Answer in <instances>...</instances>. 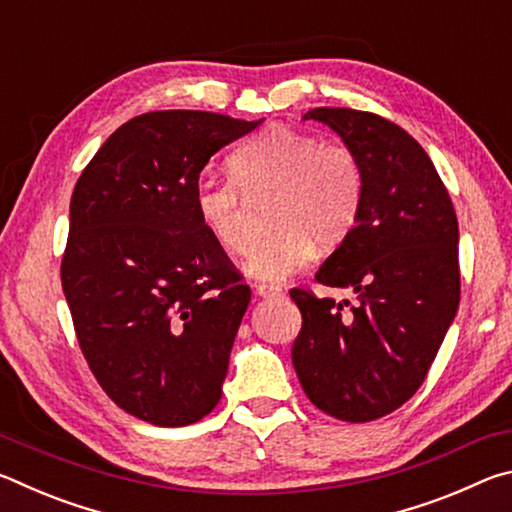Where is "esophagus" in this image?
Returning a JSON list of instances; mask_svg holds the SVG:
<instances>
[{"mask_svg": "<svg viewBox=\"0 0 512 512\" xmlns=\"http://www.w3.org/2000/svg\"><path fill=\"white\" fill-rule=\"evenodd\" d=\"M255 293L259 298H277V296H282V289L275 287V284H257Z\"/></svg>", "mask_w": 512, "mask_h": 512, "instance_id": "1", "label": "esophagus"}]
</instances>
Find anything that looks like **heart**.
<instances>
[{"mask_svg": "<svg viewBox=\"0 0 512 512\" xmlns=\"http://www.w3.org/2000/svg\"><path fill=\"white\" fill-rule=\"evenodd\" d=\"M230 180H201L198 221L221 246H244V196L275 194L271 237L250 244L244 271L266 282L287 280L320 248L343 244L359 221L366 173L348 144L323 142L291 126H268L235 149Z\"/></svg>", "mask_w": 512, "mask_h": 512, "instance_id": "obj_1", "label": "heart"}]
</instances>
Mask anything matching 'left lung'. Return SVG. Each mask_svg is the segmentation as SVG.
I'll return each mask as SVG.
<instances>
[{"label": "left lung", "instance_id": "1", "mask_svg": "<svg viewBox=\"0 0 512 512\" xmlns=\"http://www.w3.org/2000/svg\"><path fill=\"white\" fill-rule=\"evenodd\" d=\"M357 153L366 196L348 239L316 280L350 289L357 305L291 289L302 327L291 359L320 411L370 422L411 400L461 300L458 221L422 146L393 121L352 108H314Z\"/></svg>", "mask_w": 512, "mask_h": 512}]
</instances>
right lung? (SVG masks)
<instances>
[{"label": "right lung", "mask_w": 512, "mask_h": 512, "mask_svg": "<svg viewBox=\"0 0 512 512\" xmlns=\"http://www.w3.org/2000/svg\"><path fill=\"white\" fill-rule=\"evenodd\" d=\"M262 124L158 110L119 126L69 203L60 280L92 375L119 409L185 427L221 400L250 287L198 221L212 155Z\"/></svg>", "instance_id": "right-lung-1"}]
</instances>
